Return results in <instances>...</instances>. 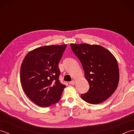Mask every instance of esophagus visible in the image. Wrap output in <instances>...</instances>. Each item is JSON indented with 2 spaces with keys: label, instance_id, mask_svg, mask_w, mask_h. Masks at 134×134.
I'll list each match as a JSON object with an SVG mask.
<instances>
[{
  "label": "esophagus",
  "instance_id": "1",
  "mask_svg": "<svg viewBox=\"0 0 134 134\" xmlns=\"http://www.w3.org/2000/svg\"><path fill=\"white\" fill-rule=\"evenodd\" d=\"M70 85H74L75 84V81H71L70 82Z\"/></svg>",
  "mask_w": 134,
  "mask_h": 134
}]
</instances>
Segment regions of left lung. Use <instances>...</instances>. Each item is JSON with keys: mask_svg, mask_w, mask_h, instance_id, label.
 Listing matches in <instances>:
<instances>
[{"mask_svg": "<svg viewBox=\"0 0 134 134\" xmlns=\"http://www.w3.org/2000/svg\"><path fill=\"white\" fill-rule=\"evenodd\" d=\"M75 55L81 61L85 76L89 82L88 92L81 98L91 104L107 100L115 92L119 81L117 60L106 48L99 45L71 44Z\"/></svg>", "mask_w": 134, "mask_h": 134, "instance_id": "8db88e82", "label": "left lung"}]
</instances>
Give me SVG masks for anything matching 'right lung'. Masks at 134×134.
I'll use <instances>...</instances> for the list:
<instances>
[{"label":"right lung","instance_id":"obj_1","mask_svg":"<svg viewBox=\"0 0 134 134\" xmlns=\"http://www.w3.org/2000/svg\"><path fill=\"white\" fill-rule=\"evenodd\" d=\"M66 44L47 45L30 51L25 57L20 71V79L25 93L41 107L57 103L66 86L59 80V62Z\"/></svg>","mask_w":134,"mask_h":134}]
</instances>
